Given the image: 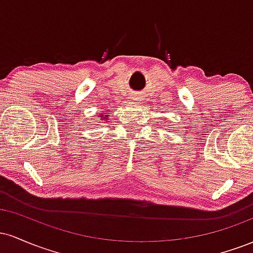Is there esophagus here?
<instances>
[{"label": "esophagus", "mask_w": 253, "mask_h": 253, "mask_svg": "<svg viewBox=\"0 0 253 253\" xmlns=\"http://www.w3.org/2000/svg\"><path fill=\"white\" fill-rule=\"evenodd\" d=\"M134 100H138V98H134Z\"/></svg>", "instance_id": "esophagus-1"}]
</instances>
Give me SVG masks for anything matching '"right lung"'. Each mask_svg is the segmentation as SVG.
I'll return each mask as SVG.
<instances>
[{"mask_svg":"<svg viewBox=\"0 0 253 253\" xmlns=\"http://www.w3.org/2000/svg\"><path fill=\"white\" fill-rule=\"evenodd\" d=\"M106 114H107V113H106ZM107 117V115H102V117H101V118H106Z\"/></svg>","mask_w":253,"mask_h":253,"instance_id":"obj_1","label":"right lung"}]
</instances>
